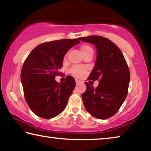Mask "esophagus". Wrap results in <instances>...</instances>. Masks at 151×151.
Masks as SVG:
<instances>
[{
    "label": "esophagus",
    "instance_id": "1",
    "mask_svg": "<svg viewBox=\"0 0 151 151\" xmlns=\"http://www.w3.org/2000/svg\"><path fill=\"white\" fill-rule=\"evenodd\" d=\"M81 83V81H78V80H76V85H78L79 83Z\"/></svg>",
    "mask_w": 151,
    "mask_h": 151
}]
</instances>
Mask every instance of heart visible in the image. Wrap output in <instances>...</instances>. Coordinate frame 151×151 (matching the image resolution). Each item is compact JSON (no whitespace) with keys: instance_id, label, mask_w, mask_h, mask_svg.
<instances>
[{"instance_id":"heart-1","label":"heart","mask_w":151,"mask_h":151,"mask_svg":"<svg viewBox=\"0 0 151 151\" xmlns=\"http://www.w3.org/2000/svg\"><path fill=\"white\" fill-rule=\"evenodd\" d=\"M81 51L82 55H84L85 54H87L88 52H93V49L91 46L87 45H84L81 47ZM86 70V68L84 66H73L70 69L69 72L70 74H72L73 76H76V77H80L84 75Z\"/></svg>"}]
</instances>
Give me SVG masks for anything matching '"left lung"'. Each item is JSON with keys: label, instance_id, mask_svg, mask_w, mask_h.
Instances as JSON below:
<instances>
[{"label": "left lung", "instance_id": "8db88e82", "mask_svg": "<svg viewBox=\"0 0 151 151\" xmlns=\"http://www.w3.org/2000/svg\"><path fill=\"white\" fill-rule=\"evenodd\" d=\"M91 43L96 48L94 68L88 79L99 81L96 88L86 82V91L82 94L87 112L99 119H106L115 114L128 94L130 72L126 60L119 48L101 36L79 38Z\"/></svg>", "mask_w": 151, "mask_h": 151}]
</instances>
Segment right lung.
<instances>
[{
  "label": "right lung",
  "instance_id": "obj_1",
  "mask_svg": "<svg viewBox=\"0 0 151 151\" xmlns=\"http://www.w3.org/2000/svg\"><path fill=\"white\" fill-rule=\"evenodd\" d=\"M79 40L78 38L44 42L35 47L25 60L20 80L25 100L38 116L54 118L66 108L75 80L68 76L65 82L58 83L55 78L60 75L58 70L66 52Z\"/></svg>",
  "mask_w": 151,
  "mask_h": 151
}]
</instances>
